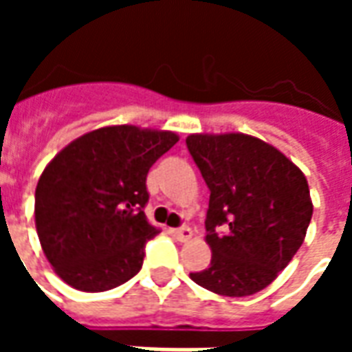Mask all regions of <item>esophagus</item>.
Here are the masks:
<instances>
[{"label":"esophagus","mask_w":352,"mask_h":352,"mask_svg":"<svg viewBox=\"0 0 352 352\" xmlns=\"http://www.w3.org/2000/svg\"><path fill=\"white\" fill-rule=\"evenodd\" d=\"M173 236L179 239V241H188V239H192V230L188 228V226H181V228H175L173 230Z\"/></svg>","instance_id":"esophagus-1"}]
</instances>
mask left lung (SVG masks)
<instances>
[{"label":"left lung","instance_id":"left-lung-1","mask_svg":"<svg viewBox=\"0 0 352 352\" xmlns=\"http://www.w3.org/2000/svg\"><path fill=\"white\" fill-rule=\"evenodd\" d=\"M186 146L211 190L206 241L213 252L190 279L214 294H256L305 239L313 214L307 179L275 146L245 133H192Z\"/></svg>","mask_w":352,"mask_h":352}]
</instances>
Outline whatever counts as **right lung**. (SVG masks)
<instances>
[{
	"mask_svg": "<svg viewBox=\"0 0 352 352\" xmlns=\"http://www.w3.org/2000/svg\"><path fill=\"white\" fill-rule=\"evenodd\" d=\"M179 141L166 130L105 126L88 131L49 162L35 188L43 252L69 287L103 292L143 265L148 224L146 173Z\"/></svg>",
	"mask_w": 352,
	"mask_h": 352,
	"instance_id": "obj_1",
	"label": "right lung"
}]
</instances>
